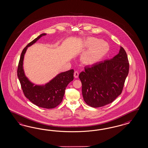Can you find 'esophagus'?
<instances>
[{
  "label": "esophagus",
  "instance_id": "esophagus-1",
  "mask_svg": "<svg viewBox=\"0 0 148 148\" xmlns=\"http://www.w3.org/2000/svg\"><path fill=\"white\" fill-rule=\"evenodd\" d=\"M79 72H77V71H75V72H74V76L75 78H77L78 76H79Z\"/></svg>",
  "mask_w": 148,
  "mask_h": 148
}]
</instances>
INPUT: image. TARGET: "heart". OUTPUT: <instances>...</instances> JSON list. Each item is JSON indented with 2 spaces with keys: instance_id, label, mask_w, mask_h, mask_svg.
I'll return each instance as SVG.
<instances>
[{
  "instance_id": "heart-1",
  "label": "heart",
  "mask_w": 148,
  "mask_h": 148,
  "mask_svg": "<svg viewBox=\"0 0 148 148\" xmlns=\"http://www.w3.org/2000/svg\"><path fill=\"white\" fill-rule=\"evenodd\" d=\"M85 45L90 47L82 56V60L87 63L97 62L108 53L109 46L108 43L95 37H90L85 42Z\"/></svg>"
}]
</instances>
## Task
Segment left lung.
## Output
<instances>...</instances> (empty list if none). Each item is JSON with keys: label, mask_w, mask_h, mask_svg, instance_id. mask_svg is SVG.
Segmentation results:
<instances>
[{"label": "left lung", "mask_w": 148, "mask_h": 148, "mask_svg": "<svg viewBox=\"0 0 148 148\" xmlns=\"http://www.w3.org/2000/svg\"><path fill=\"white\" fill-rule=\"evenodd\" d=\"M129 71L127 56L122 47L112 59L85 68L79 77L86 103L92 108L112 103L121 94Z\"/></svg>", "instance_id": "8db88e82"}]
</instances>
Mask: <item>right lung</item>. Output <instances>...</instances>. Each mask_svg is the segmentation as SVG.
I'll use <instances>...</instances> for the list:
<instances>
[{"mask_svg":"<svg viewBox=\"0 0 148 148\" xmlns=\"http://www.w3.org/2000/svg\"><path fill=\"white\" fill-rule=\"evenodd\" d=\"M45 35L46 34L38 36L23 50L18 63L17 76L25 97L38 107L49 109L56 108L62 102L66 87L74 79V70L71 69L59 74L45 85L34 86L28 80L23 68L24 55L27 47Z\"/></svg>","mask_w":148,"mask_h":148,"instance_id":"right-lung-1","label":"right lung"}]
</instances>
